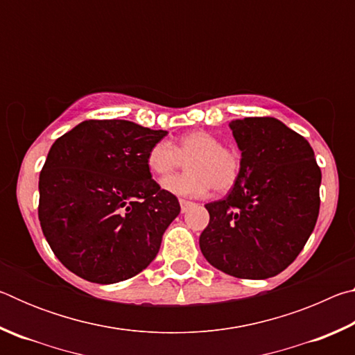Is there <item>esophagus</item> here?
Masks as SVG:
<instances>
[{"mask_svg": "<svg viewBox=\"0 0 355 355\" xmlns=\"http://www.w3.org/2000/svg\"><path fill=\"white\" fill-rule=\"evenodd\" d=\"M194 205V203L189 202V200H184V199H180V207H182V213H186L188 209Z\"/></svg>", "mask_w": 355, "mask_h": 355, "instance_id": "esophagus-1", "label": "esophagus"}]
</instances>
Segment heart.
<instances>
[{"label":"heart","instance_id":"heart-1","mask_svg":"<svg viewBox=\"0 0 355 355\" xmlns=\"http://www.w3.org/2000/svg\"><path fill=\"white\" fill-rule=\"evenodd\" d=\"M186 161V171L163 180V188L178 197H200L213 188L227 192L236 184L241 173V158L235 148L222 146L219 136L194 130L175 142H156L147 153V167L155 177L171 175Z\"/></svg>","mask_w":355,"mask_h":355}]
</instances>
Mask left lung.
Wrapping results in <instances>:
<instances>
[{
	"instance_id": "left-lung-1",
	"label": "left lung",
	"mask_w": 355,
	"mask_h": 355,
	"mask_svg": "<svg viewBox=\"0 0 355 355\" xmlns=\"http://www.w3.org/2000/svg\"><path fill=\"white\" fill-rule=\"evenodd\" d=\"M241 173L225 199L207 203L199 244L219 271L268 279L296 260L320 214L321 169L304 136L274 117L232 120Z\"/></svg>"
}]
</instances>
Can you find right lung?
Listing matches in <instances>:
<instances>
[{
  "label": "right lung",
  "instance_id": "add662e5",
  "mask_svg": "<svg viewBox=\"0 0 355 355\" xmlns=\"http://www.w3.org/2000/svg\"><path fill=\"white\" fill-rule=\"evenodd\" d=\"M166 135L128 120H84L53 144L39 177V220L69 271L107 285L155 260L180 213L147 167Z\"/></svg>",
  "mask_w": 355,
  "mask_h": 355
}]
</instances>
